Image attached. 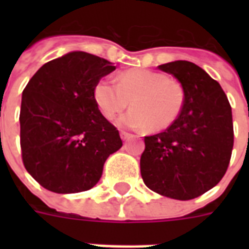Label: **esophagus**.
<instances>
[{
  "mask_svg": "<svg viewBox=\"0 0 249 249\" xmlns=\"http://www.w3.org/2000/svg\"><path fill=\"white\" fill-rule=\"evenodd\" d=\"M132 136V134H130V133H128V132H124V130H121L120 132V137H121V140H128L129 137Z\"/></svg>",
  "mask_w": 249,
  "mask_h": 249,
  "instance_id": "obj_1",
  "label": "esophagus"
}]
</instances>
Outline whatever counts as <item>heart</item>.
I'll return each instance as SVG.
<instances>
[{
	"label": "heart",
	"instance_id": "1",
	"mask_svg": "<svg viewBox=\"0 0 249 249\" xmlns=\"http://www.w3.org/2000/svg\"><path fill=\"white\" fill-rule=\"evenodd\" d=\"M94 99L102 115L112 120L129 106L120 117L125 128L163 130L181 115L186 102L185 88L178 80L150 70H128L116 77V84L101 80L94 88Z\"/></svg>",
	"mask_w": 249,
	"mask_h": 249
}]
</instances>
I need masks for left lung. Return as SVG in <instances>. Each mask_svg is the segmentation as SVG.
<instances>
[{
	"instance_id": "1",
	"label": "left lung",
	"mask_w": 249,
	"mask_h": 249,
	"mask_svg": "<svg viewBox=\"0 0 249 249\" xmlns=\"http://www.w3.org/2000/svg\"><path fill=\"white\" fill-rule=\"evenodd\" d=\"M183 85L186 102L164 132L144 137L141 176L163 196L190 200L218 183L234 146L231 106L226 94L199 66L176 60L159 66Z\"/></svg>"
}]
</instances>
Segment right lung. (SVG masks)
<instances>
[{
	"mask_svg": "<svg viewBox=\"0 0 249 249\" xmlns=\"http://www.w3.org/2000/svg\"><path fill=\"white\" fill-rule=\"evenodd\" d=\"M115 68L103 58L72 52L45 63L23 90L21 159L49 191L91 189L107 158L123 146L119 130L94 99L95 85Z\"/></svg>",
	"mask_w": 249,
	"mask_h": 249,
	"instance_id": "add662e5",
	"label": "right lung"
}]
</instances>
